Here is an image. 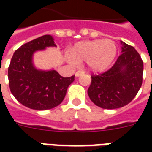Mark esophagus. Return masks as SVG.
I'll return each instance as SVG.
<instances>
[{
	"label": "esophagus",
	"mask_w": 152,
	"mask_h": 152,
	"mask_svg": "<svg viewBox=\"0 0 152 152\" xmlns=\"http://www.w3.org/2000/svg\"><path fill=\"white\" fill-rule=\"evenodd\" d=\"M80 75H81V74H80V72H77L75 74V76H76V77H79Z\"/></svg>",
	"instance_id": "esophagus-1"
}]
</instances>
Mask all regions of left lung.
<instances>
[{"label":"left lung","instance_id":"1","mask_svg":"<svg viewBox=\"0 0 152 152\" xmlns=\"http://www.w3.org/2000/svg\"><path fill=\"white\" fill-rule=\"evenodd\" d=\"M47 48H57L50 35L24 44L14 53L8 69L12 94L23 106L37 111L59 105L74 81L73 76L63 77L53 67L43 70L36 66L34 54Z\"/></svg>","mask_w":152,"mask_h":152}]
</instances>
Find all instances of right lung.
Wrapping results in <instances>:
<instances>
[{"instance_id":"right-lung-1","label":"right lung","mask_w":152,"mask_h":152,"mask_svg":"<svg viewBox=\"0 0 152 152\" xmlns=\"http://www.w3.org/2000/svg\"><path fill=\"white\" fill-rule=\"evenodd\" d=\"M143 63L134 48L123 44L121 54L111 69L92 76L89 99L103 109L122 107L134 99L142 82Z\"/></svg>"}]
</instances>
